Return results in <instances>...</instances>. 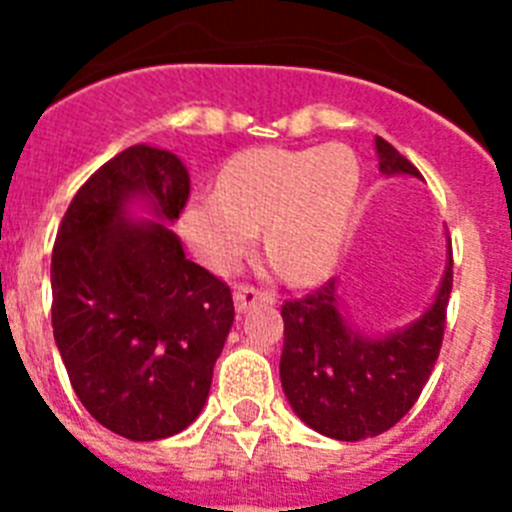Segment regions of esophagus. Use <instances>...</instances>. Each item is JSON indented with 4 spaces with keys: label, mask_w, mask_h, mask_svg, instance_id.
<instances>
[{
    "label": "esophagus",
    "mask_w": 512,
    "mask_h": 512,
    "mask_svg": "<svg viewBox=\"0 0 512 512\" xmlns=\"http://www.w3.org/2000/svg\"><path fill=\"white\" fill-rule=\"evenodd\" d=\"M233 300H235V310L246 312V310H251L253 305H259V302H274V297H271L269 292H261V289L241 284V287H235Z\"/></svg>",
    "instance_id": "34e87169"
}]
</instances>
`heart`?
Here are the masks:
<instances>
[{"instance_id": "obj_1", "label": "heart", "mask_w": 512, "mask_h": 512, "mask_svg": "<svg viewBox=\"0 0 512 512\" xmlns=\"http://www.w3.org/2000/svg\"><path fill=\"white\" fill-rule=\"evenodd\" d=\"M359 161L346 146L248 148L225 161L217 189L194 192L179 228L194 256L230 271L256 233L292 282L336 264L359 197Z\"/></svg>"}]
</instances>
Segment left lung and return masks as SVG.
Here are the masks:
<instances>
[{
    "label": "left lung",
    "instance_id": "8db88e82",
    "mask_svg": "<svg viewBox=\"0 0 512 512\" xmlns=\"http://www.w3.org/2000/svg\"><path fill=\"white\" fill-rule=\"evenodd\" d=\"M379 171L387 176L420 171L384 138H377ZM454 287V256L433 305L408 328L364 336L338 307L336 279L282 305L284 348L279 377L289 405L312 431L336 441L379 436L400 423L418 402L438 359L446 307Z\"/></svg>",
    "mask_w": 512,
    "mask_h": 512
}]
</instances>
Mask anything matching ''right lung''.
Segmentation results:
<instances>
[{"mask_svg":"<svg viewBox=\"0 0 512 512\" xmlns=\"http://www.w3.org/2000/svg\"><path fill=\"white\" fill-rule=\"evenodd\" d=\"M133 199L174 223L189 200L187 166L171 151L130 146L74 194L51 259L53 338L97 423L158 441L205 408L235 307L228 284L189 261L174 230L124 217Z\"/></svg>","mask_w":512,"mask_h":512,"instance_id":"1","label":"right lung"}]
</instances>
